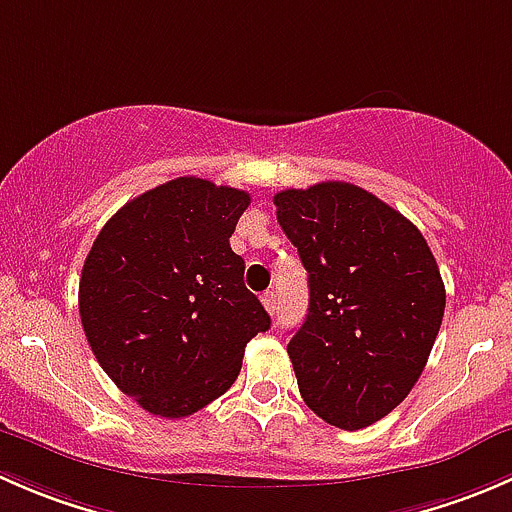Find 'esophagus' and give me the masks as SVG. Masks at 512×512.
I'll return each instance as SVG.
<instances>
[{
  "mask_svg": "<svg viewBox=\"0 0 512 512\" xmlns=\"http://www.w3.org/2000/svg\"><path fill=\"white\" fill-rule=\"evenodd\" d=\"M262 304H265V309L270 314L277 312V294L275 292H265L262 294Z\"/></svg>",
  "mask_w": 512,
  "mask_h": 512,
  "instance_id": "34e87169",
  "label": "esophagus"
}]
</instances>
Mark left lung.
Instances as JSON below:
<instances>
[{"label": "left lung", "mask_w": 512, "mask_h": 512, "mask_svg": "<svg viewBox=\"0 0 512 512\" xmlns=\"http://www.w3.org/2000/svg\"><path fill=\"white\" fill-rule=\"evenodd\" d=\"M299 252L309 309L287 354L304 404L344 431L376 423L409 396L446 309L421 230L352 183L275 195Z\"/></svg>", "instance_id": "1"}]
</instances>
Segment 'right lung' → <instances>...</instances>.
<instances>
[{
  "label": "right lung",
  "mask_w": 512,
  "mask_h": 512,
  "mask_svg": "<svg viewBox=\"0 0 512 512\" xmlns=\"http://www.w3.org/2000/svg\"><path fill=\"white\" fill-rule=\"evenodd\" d=\"M250 193L175 178L123 205L98 232L79 282L84 334L138 406L183 418L223 396L270 314L245 287L230 237Z\"/></svg>",
  "instance_id": "1"
}]
</instances>
